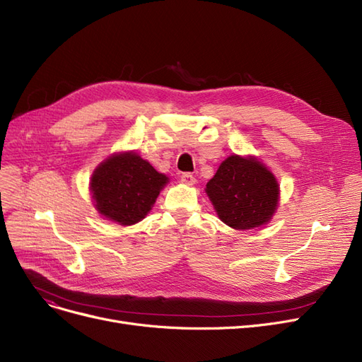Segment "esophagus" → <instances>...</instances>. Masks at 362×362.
<instances>
[{
	"instance_id": "1",
	"label": "esophagus",
	"mask_w": 362,
	"mask_h": 362,
	"mask_svg": "<svg viewBox=\"0 0 362 362\" xmlns=\"http://www.w3.org/2000/svg\"><path fill=\"white\" fill-rule=\"evenodd\" d=\"M182 182H183L185 185H194V183H195V177L192 176L191 173H183V174H182Z\"/></svg>"
}]
</instances>
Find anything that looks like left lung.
Here are the masks:
<instances>
[{
    "label": "left lung",
    "mask_w": 362,
    "mask_h": 362,
    "mask_svg": "<svg viewBox=\"0 0 362 362\" xmlns=\"http://www.w3.org/2000/svg\"><path fill=\"white\" fill-rule=\"evenodd\" d=\"M206 192L219 219L234 230L269 223L279 204L274 174L253 156L226 158L206 185Z\"/></svg>",
    "instance_id": "1"
}]
</instances>
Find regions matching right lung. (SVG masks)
<instances>
[{
  "instance_id": "add662e5",
  "label": "right lung",
  "mask_w": 362,
  "mask_h": 362,
  "mask_svg": "<svg viewBox=\"0 0 362 362\" xmlns=\"http://www.w3.org/2000/svg\"><path fill=\"white\" fill-rule=\"evenodd\" d=\"M168 177L136 152L116 153L95 168L90 194L100 215L119 225H134L152 210Z\"/></svg>"
}]
</instances>
